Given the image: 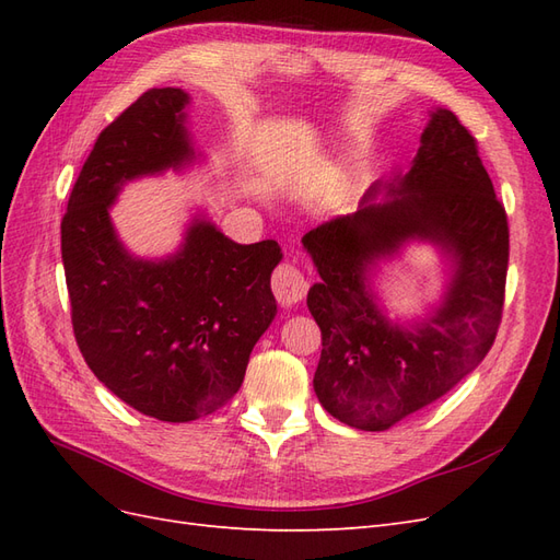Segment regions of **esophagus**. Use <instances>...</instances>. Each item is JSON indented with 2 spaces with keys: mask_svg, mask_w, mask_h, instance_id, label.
Wrapping results in <instances>:
<instances>
[{
  "mask_svg": "<svg viewBox=\"0 0 560 560\" xmlns=\"http://www.w3.org/2000/svg\"><path fill=\"white\" fill-rule=\"evenodd\" d=\"M270 287H273L276 299L282 303V306H294V303L303 301L308 292V282L303 278L301 270L292 264H280L273 270V280H270Z\"/></svg>",
  "mask_w": 560,
  "mask_h": 560,
  "instance_id": "esophagus-1",
  "label": "esophagus"
}]
</instances>
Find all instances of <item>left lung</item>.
<instances>
[{
    "instance_id": "obj_1",
    "label": "left lung",
    "mask_w": 560,
    "mask_h": 560,
    "mask_svg": "<svg viewBox=\"0 0 560 560\" xmlns=\"http://www.w3.org/2000/svg\"><path fill=\"white\" fill-rule=\"evenodd\" d=\"M413 242L440 252L445 292L418 320L389 318L373 278ZM301 243L319 273L308 292L322 329L313 387L346 425L393 428L444 397L493 346L510 229L477 140L453 112H430L409 171L376 182L358 212L313 229Z\"/></svg>"
}]
</instances>
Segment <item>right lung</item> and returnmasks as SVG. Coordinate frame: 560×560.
Listing matches in <instances>:
<instances>
[{
    "label": "right lung",
    "mask_w": 560,
    "mask_h": 560,
    "mask_svg": "<svg viewBox=\"0 0 560 560\" xmlns=\"http://www.w3.org/2000/svg\"><path fill=\"white\" fill-rule=\"evenodd\" d=\"M182 89H151L109 124L83 163L60 224L72 327L97 381L135 411L189 422L238 393L249 352L278 303L276 241L241 245L198 212L179 247L142 259L121 243L112 206L128 182L200 161Z\"/></svg>",
    "instance_id": "1"
}]
</instances>
